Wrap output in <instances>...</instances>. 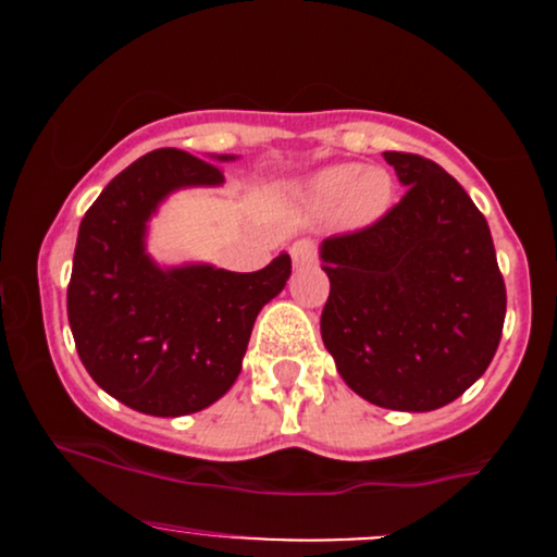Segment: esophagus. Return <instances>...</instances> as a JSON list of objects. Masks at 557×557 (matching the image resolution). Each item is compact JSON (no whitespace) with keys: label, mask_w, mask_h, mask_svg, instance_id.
I'll return each instance as SVG.
<instances>
[{"label":"esophagus","mask_w":557,"mask_h":557,"mask_svg":"<svg viewBox=\"0 0 557 557\" xmlns=\"http://www.w3.org/2000/svg\"><path fill=\"white\" fill-rule=\"evenodd\" d=\"M290 257H293V264H296V267L311 264V261L317 259V243L309 240V238L296 240L290 246Z\"/></svg>","instance_id":"esophagus-1"}]
</instances>
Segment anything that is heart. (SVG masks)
Returning a JSON list of instances; mask_svg holds the SVG:
<instances>
[{
	"mask_svg": "<svg viewBox=\"0 0 557 557\" xmlns=\"http://www.w3.org/2000/svg\"><path fill=\"white\" fill-rule=\"evenodd\" d=\"M306 198L319 209H335L343 203L345 220L363 227L387 212L393 201V181L382 170L363 172L361 164H335L311 177Z\"/></svg>",
	"mask_w": 557,
	"mask_h": 557,
	"instance_id": "heart-1",
	"label": "heart"
}]
</instances>
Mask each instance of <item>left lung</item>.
I'll return each mask as SVG.
<instances>
[{
  "label": "left lung",
  "instance_id": "obj_1",
  "mask_svg": "<svg viewBox=\"0 0 557 557\" xmlns=\"http://www.w3.org/2000/svg\"><path fill=\"white\" fill-rule=\"evenodd\" d=\"M406 196L374 225L322 243V341L354 393L393 411H434L495 356L505 283L490 225L432 159L385 151Z\"/></svg>",
  "mask_w": 557,
  "mask_h": 557
}]
</instances>
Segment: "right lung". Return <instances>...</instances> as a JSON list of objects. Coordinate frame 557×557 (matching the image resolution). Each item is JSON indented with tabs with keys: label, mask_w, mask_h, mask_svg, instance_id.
<instances>
[{
	"label": "right lung",
	"mask_w": 557,
	"mask_h": 557,
	"mask_svg": "<svg viewBox=\"0 0 557 557\" xmlns=\"http://www.w3.org/2000/svg\"><path fill=\"white\" fill-rule=\"evenodd\" d=\"M222 183L216 164L157 149L120 172L81 222L70 330L96 385L133 411L185 417L220 400L238 380L259 311L290 277L287 253L259 272L159 267L146 253L151 214L172 190Z\"/></svg>",
	"instance_id": "add662e5"
}]
</instances>
